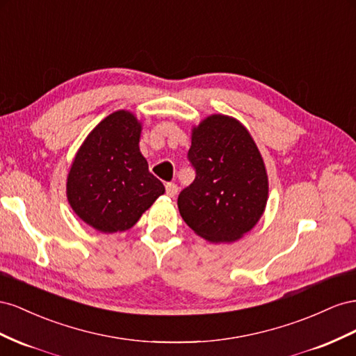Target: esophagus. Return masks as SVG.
I'll use <instances>...</instances> for the list:
<instances>
[{
  "mask_svg": "<svg viewBox=\"0 0 356 356\" xmlns=\"http://www.w3.org/2000/svg\"><path fill=\"white\" fill-rule=\"evenodd\" d=\"M177 185L176 184H167L165 185V192H167V195L168 197H175L176 194H177Z\"/></svg>",
  "mask_w": 356,
  "mask_h": 356,
  "instance_id": "34e87169",
  "label": "esophagus"
}]
</instances>
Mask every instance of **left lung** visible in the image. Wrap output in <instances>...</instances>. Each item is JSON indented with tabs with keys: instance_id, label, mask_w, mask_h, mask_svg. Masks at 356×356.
I'll use <instances>...</instances> for the list:
<instances>
[{
	"instance_id": "obj_1",
	"label": "left lung",
	"mask_w": 356,
	"mask_h": 356,
	"mask_svg": "<svg viewBox=\"0 0 356 356\" xmlns=\"http://www.w3.org/2000/svg\"><path fill=\"white\" fill-rule=\"evenodd\" d=\"M188 161L195 179L179 194L188 227L213 243H231L262 216L268 198L266 165L249 131L223 115L204 119L192 131Z\"/></svg>"
}]
</instances>
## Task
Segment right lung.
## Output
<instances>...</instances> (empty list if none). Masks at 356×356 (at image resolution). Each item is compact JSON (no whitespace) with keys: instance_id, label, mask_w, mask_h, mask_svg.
I'll return each mask as SVG.
<instances>
[{"instance_id":"obj_1","label":"right lung","mask_w":356,"mask_h":356,"mask_svg":"<svg viewBox=\"0 0 356 356\" xmlns=\"http://www.w3.org/2000/svg\"><path fill=\"white\" fill-rule=\"evenodd\" d=\"M141 125L129 111L108 115L79 149L67 179L71 209L99 232L131 228L165 192L141 155Z\"/></svg>"}]
</instances>
